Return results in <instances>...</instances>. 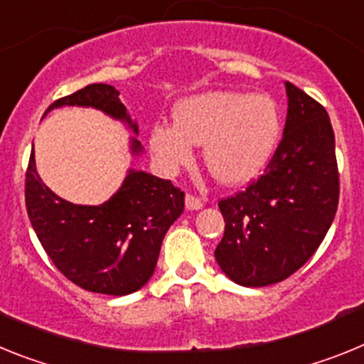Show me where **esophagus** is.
Returning <instances> with one entry per match:
<instances>
[{"label": "esophagus", "instance_id": "obj_1", "mask_svg": "<svg viewBox=\"0 0 364 364\" xmlns=\"http://www.w3.org/2000/svg\"><path fill=\"white\" fill-rule=\"evenodd\" d=\"M204 205V202L198 197H193V195H188L186 197V210L188 211H198Z\"/></svg>", "mask_w": 364, "mask_h": 364}]
</instances>
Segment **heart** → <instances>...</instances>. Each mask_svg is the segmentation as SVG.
Returning <instances> with one entry per match:
<instances>
[{
    "label": "heart",
    "mask_w": 364,
    "mask_h": 364,
    "mask_svg": "<svg viewBox=\"0 0 364 364\" xmlns=\"http://www.w3.org/2000/svg\"><path fill=\"white\" fill-rule=\"evenodd\" d=\"M175 125L149 131V149L166 173L193 160V146H204L208 171L222 184H244L272 160L281 140L277 102L268 95L208 91L180 100Z\"/></svg>",
    "instance_id": "heart-1"
}]
</instances>
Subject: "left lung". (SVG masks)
<instances>
[{
    "label": "left lung",
    "mask_w": 364,
    "mask_h": 364,
    "mask_svg": "<svg viewBox=\"0 0 364 364\" xmlns=\"http://www.w3.org/2000/svg\"><path fill=\"white\" fill-rule=\"evenodd\" d=\"M284 133L266 173L218 202L226 222L215 259L247 288L288 279L319 247L339 204L336 136L326 109L284 82Z\"/></svg>",
    "instance_id": "left-lung-1"
}]
</instances>
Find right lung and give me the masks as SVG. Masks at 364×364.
Wrapping results in <instances>:
<instances>
[{
    "label": "right lung",
    "mask_w": 364,
    "mask_h": 364,
    "mask_svg": "<svg viewBox=\"0 0 364 364\" xmlns=\"http://www.w3.org/2000/svg\"><path fill=\"white\" fill-rule=\"evenodd\" d=\"M118 96L112 85L92 83L56 100L45 114L58 107L98 109L138 134V124ZM129 151L133 156L144 151L134 136ZM25 204L41 246L69 281L87 291L122 297L140 290L154 273L164 237L184 211V193L169 180L129 169L104 204H73L41 182L32 151Z\"/></svg>",
    "instance_id": "right-lung-1"
}]
</instances>
